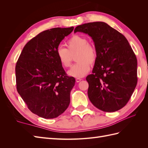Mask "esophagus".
Wrapping results in <instances>:
<instances>
[{"instance_id": "esophagus-1", "label": "esophagus", "mask_w": 148, "mask_h": 148, "mask_svg": "<svg viewBox=\"0 0 148 148\" xmlns=\"http://www.w3.org/2000/svg\"><path fill=\"white\" fill-rule=\"evenodd\" d=\"M82 78H76V82H77V83L79 82L80 81H82Z\"/></svg>"}]
</instances>
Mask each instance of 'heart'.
<instances>
[{
    "instance_id": "b5f03b06",
    "label": "heart",
    "mask_w": 148,
    "mask_h": 148,
    "mask_svg": "<svg viewBox=\"0 0 148 148\" xmlns=\"http://www.w3.org/2000/svg\"><path fill=\"white\" fill-rule=\"evenodd\" d=\"M68 49L58 47L56 55L61 65L64 67L70 66L71 56L77 52L76 60L78 63L73 65L68 71V75L75 78L84 77L90 70V64L95 63L97 58L95 47L88 44L86 38L79 35H74L66 42Z\"/></svg>"
}]
</instances>
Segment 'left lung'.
I'll list each match as a JSON object with an SVG mask.
<instances>
[{"label": "left lung", "instance_id": "obj_1", "mask_svg": "<svg viewBox=\"0 0 148 148\" xmlns=\"http://www.w3.org/2000/svg\"><path fill=\"white\" fill-rule=\"evenodd\" d=\"M88 34L95 43L97 58L86 77L88 95L97 109L113 112L130 99L137 84V59L127 39L104 22L79 25L74 33Z\"/></svg>", "mask_w": 148, "mask_h": 148}]
</instances>
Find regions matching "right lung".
<instances>
[{
  "label": "right lung",
  "instance_id": "1",
  "mask_svg": "<svg viewBox=\"0 0 148 148\" xmlns=\"http://www.w3.org/2000/svg\"><path fill=\"white\" fill-rule=\"evenodd\" d=\"M73 28H54L40 33L26 43L16 62L17 91L28 108L40 117L56 118L70 104L75 79L66 76L56 51Z\"/></svg>",
  "mask_w": 148,
  "mask_h": 148
}]
</instances>
